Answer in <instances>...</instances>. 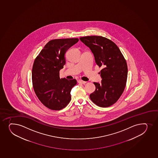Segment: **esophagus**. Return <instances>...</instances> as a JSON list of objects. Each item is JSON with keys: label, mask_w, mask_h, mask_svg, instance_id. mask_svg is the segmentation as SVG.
<instances>
[{"label": "esophagus", "mask_w": 158, "mask_h": 158, "mask_svg": "<svg viewBox=\"0 0 158 158\" xmlns=\"http://www.w3.org/2000/svg\"><path fill=\"white\" fill-rule=\"evenodd\" d=\"M78 82L79 83H82V84H85V83H87V82L84 81H82V80H79L78 81Z\"/></svg>", "instance_id": "esophagus-1"}]
</instances>
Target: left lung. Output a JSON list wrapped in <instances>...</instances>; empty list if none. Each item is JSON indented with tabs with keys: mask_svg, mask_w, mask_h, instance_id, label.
Masks as SVG:
<instances>
[{
	"mask_svg": "<svg viewBox=\"0 0 158 158\" xmlns=\"http://www.w3.org/2000/svg\"><path fill=\"white\" fill-rule=\"evenodd\" d=\"M90 48L95 63L102 67L101 83L94 82L95 90L90 99L100 107H107L115 103L125 88L127 79V64L122 53L113 41L101 36H87L80 38Z\"/></svg>",
	"mask_w": 158,
	"mask_h": 158,
	"instance_id": "obj_1",
	"label": "left lung"
}]
</instances>
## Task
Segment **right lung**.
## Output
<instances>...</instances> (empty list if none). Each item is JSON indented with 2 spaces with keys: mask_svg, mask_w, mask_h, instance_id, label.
Listing matches in <instances>:
<instances>
[{
  "mask_svg": "<svg viewBox=\"0 0 158 158\" xmlns=\"http://www.w3.org/2000/svg\"><path fill=\"white\" fill-rule=\"evenodd\" d=\"M78 41L77 38L51 40L34 60L33 89L41 103L52 110H60L71 100L70 92L77 80L60 79V71L66 63V51Z\"/></svg>",
  "mask_w": 158,
  "mask_h": 158,
  "instance_id": "add662e5",
  "label": "right lung"
}]
</instances>
